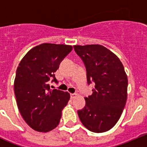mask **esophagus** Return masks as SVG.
<instances>
[{
  "label": "esophagus",
  "instance_id": "34e87169",
  "mask_svg": "<svg viewBox=\"0 0 147 147\" xmlns=\"http://www.w3.org/2000/svg\"><path fill=\"white\" fill-rule=\"evenodd\" d=\"M77 96V94L76 93H71V98H74L75 97Z\"/></svg>",
  "mask_w": 147,
  "mask_h": 147
}]
</instances>
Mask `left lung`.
Wrapping results in <instances>:
<instances>
[{
    "label": "left lung",
    "mask_w": 147,
    "mask_h": 147,
    "mask_svg": "<svg viewBox=\"0 0 147 147\" xmlns=\"http://www.w3.org/2000/svg\"><path fill=\"white\" fill-rule=\"evenodd\" d=\"M74 49L85 64L88 84L94 85L78 115L91 132L110 130L120 119L127 102L128 80L124 66L103 45H74Z\"/></svg>",
    "instance_id": "8db88e82"
}]
</instances>
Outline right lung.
<instances>
[{
  "label": "right lung",
  "instance_id": "add662e5",
  "mask_svg": "<svg viewBox=\"0 0 147 147\" xmlns=\"http://www.w3.org/2000/svg\"><path fill=\"white\" fill-rule=\"evenodd\" d=\"M72 49L71 45L40 44L26 54L17 68L14 89L18 109L34 130L49 132L59 124L70 94L51 90L49 83L58 82L54 73Z\"/></svg>",
  "mask_w": 147,
  "mask_h": 147
}]
</instances>
